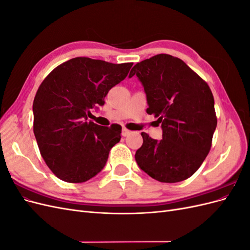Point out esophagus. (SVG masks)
I'll use <instances>...</instances> for the list:
<instances>
[{
    "mask_svg": "<svg viewBox=\"0 0 250 250\" xmlns=\"http://www.w3.org/2000/svg\"><path fill=\"white\" fill-rule=\"evenodd\" d=\"M130 132H131V131L126 129V128H123V129H122V135H123V137H127V135L129 134Z\"/></svg>",
    "mask_w": 250,
    "mask_h": 250,
    "instance_id": "1",
    "label": "esophagus"
}]
</instances>
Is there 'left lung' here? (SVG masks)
Wrapping results in <instances>:
<instances>
[{
	"label": "left lung",
	"instance_id": "obj_1",
	"mask_svg": "<svg viewBox=\"0 0 250 250\" xmlns=\"http://www.w3.org/2000/svg\"><path fill=\"white\" fill-rule=\"evenodd\" d=\"M145 90L147 113L161 123L163 139L142 132L135 152L139 167L161 183L183 181L199 169L217 127L214 97L207 82L183 60L158 54L135 64L129 74Z\"/></svg>",
	"mask_w": 250,
	"mask_h": 250
}]
</instances>
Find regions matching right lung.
Instances as JSON below:
<instances>
[{
    "instance_id": "right-lung-1",
    "label": "right lung",
    "mask_w": 250,
    "mask_h": 250,
    "mask_svg": "<svg viewBox=\"0 0 250 250\" xmlns=\"http://www.w3.org/2000/svg\"><path fill=\"white\" fill-rule=\"evenodd\" d=\"M133 63L76 57L53 70L33 101V131L41 154L66 183H84L101 172L122 127L87 122L104 105L109 89L124 80Z\"/></svg>"
}]
</instances>
